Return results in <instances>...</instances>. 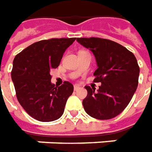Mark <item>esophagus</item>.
<instances>
[{
	"label": "esophagus",
	"mask_w": 152,
	"mask_h": 152,
	"mask_svg": "<svg viewBox=\"0 0 152 152\" xmlns=\"http://www.w3.org/2000/svg\"><path fill=\"white\" fill-rule=\"evenodd\" d=\"M79 88H80V87L78 86V85H74V91H78V90L79 89Z\"/></svg>",
	"instance_id": "esophagus-1"
}]
</instances>
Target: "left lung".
<instances>
[{"instance_id":"8db88e82","label":"left lung","mask_w":152,"mask_h":152,"mask_svg":"<svg viewBox=\"0 0 152 152\" xmlns=\"http://www.w3.org/2000/svg\"><path fill=\"white\" fill-rule=\"evenodd\" d=\"M80 45L94 53L98 69L94 82H100L98 92L86 86L83 100L87 113L99 120H107L125 109L138 85L140 68L131 51L120 44L101 38H77Z\"/></svg>"}]
</instances>
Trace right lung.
I'll use <instances>...</instances> for the list:
<instances>
[{
	"label": "right lung",
	"instance_id": "1",
	"mask_svg": "<svg viewBox=\"0 0 152 152\" xmlns=\"http://www.w3.org/2000/svg\"><path fill=\"white\" fill-rule=\"evenodd\" d=\"M76 38L44 39L32 44L14 58L11 78L16 98L27 113L39 122H52L64 113L66 102L74 92L65 81L54 87L50 72L56 69L66 49Z\"/></svg>",
	"mask_w": 152,
	"mask_h": 152
}]
</instances>
